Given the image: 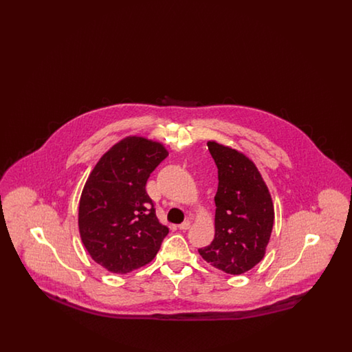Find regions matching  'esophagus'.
I'll use <instances>...</instances> for the list:
<instances>
[{"label":"esophagus","instance_id":"obj_1","mask_svg":"<svg viewBox=\"0 0 352 352\" xmlns=\"http://www.w3.org/2000/svg\"><path fill=\"white\" fill-rule=\"evenodd\" d=\"M190 226H191V221H190V220H186V221H184L182 224H179V226H178V228H179L181 231H186V230H188V228H190Z\"/></svg>","mask_w":352,"mask_h":352}]
</instances>
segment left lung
I'll use <instances>...</instances> for the list:
<instances>
[{"label": "left lung", "mask_w": 352, "mask_h": 352, "mask_svg": "<svg viewBox=\"0 0 352 352\" xmlns=\"http://www.w3.org/2000/svg\"><path fill=\"white\" fill-rule=\"evenodd\" d=\"M207 146L218 168L215 237L198 251L212 267L241 274L265 254L274 221L273 201L260 171L245 154L215 141Z\"/></svg>", "instance_id": "8db88e82"}]
</instances>
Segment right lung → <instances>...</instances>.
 Here are the masks:
<instances>
[{
  "mask_svg": "<svg viewBox=\"0 0 352 352\" xmlns=\"http://www.w3.org/2000/svg\"><path fill=\"white\" fill-rule=\"evenodd\" d=\"M168 153L161 142L129 135L91 171L79 201V232L102 268L125 274L155 257L168 234L155 215L146 182Z\"/></svg>",
  "mask_w": 352,
  "mask_h": 352,
  "instance_id": "add662e5",
  "label": "right lung"
}]
</instances>
